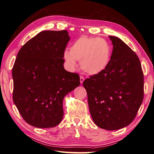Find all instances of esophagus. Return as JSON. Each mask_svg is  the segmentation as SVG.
Instances as JSON below:
<instances>
[{
  "mask_svg": "<svg viewBox=\"0 0 154 154\" xmlns=\"http://www.w3.org/2000/svg\"><path fill=\"white\" fill-rule=\"evenodd\" d=\"M85 80V78H84V77L83 76H80V83H83V81Z\"/></svg>",
  "mask_w": 154,
  "mask_h": 154,
  "instance_id": "obj_1",
  "label": "esophagus"
}]
</instances>
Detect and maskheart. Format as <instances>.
Listing matches in <instances>:
<instances>
[{
	"label": "heart",
	"mask_w": 154,
	"mask_h": 154,
	"mask_svg": "<svg viewBox=\"0 0 154 154\" xmlns=\"http://www.w3.org/2000/svg\"><path fill=\"white\" fill-rule=\"evenodd\" d=\"M111 54L110 46L105 40L83 36L72 44L70 51H65L63 58L71 69L76 67V60H80L83 71L94 75L104 71L108 67Z\"/></svg>",
	"instance_id": "b5f03b06"
}]
</instances>
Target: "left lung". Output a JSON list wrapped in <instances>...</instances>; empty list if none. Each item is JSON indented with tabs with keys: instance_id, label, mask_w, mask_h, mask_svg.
Wrapping results in <instances>:
<instances>
[{
	"instance_id": "8db88e82",
	"label": "left lung",
	"mask_w": 154,
	"mask_h": 154,
	"mask_svg": "<svg viewBox=\"0 0 154 154\" xmlns=\"http://www.w3.org/2000/svg\"><path fill=\"white\" fill-rule=\"evenodd\" d=\"M113 45L110 62L102 72L83 83L92 120L101 128L127 127L136 118L144 96V76L136 53L118 37L109 36Z\"/></svg>"
}]
</instances>
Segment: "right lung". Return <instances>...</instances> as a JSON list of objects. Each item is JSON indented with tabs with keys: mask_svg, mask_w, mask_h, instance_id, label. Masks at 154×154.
I'll return each mask as SVG.
<instances>
[{
	"mask_svg": "<svg viewBox=\"0 0 154 154\" xmlns=\"http://www.w3.org/2000/svg\"><path fill=\"white\" fill-rule=\"evenodd\" d=\"M68 32H40L18 51L12 69L13 100L25 120L37 128H51L63 118V100L80 85L78 74L63 67Z\"/></svg>",
	"mask_w": 154,
	"mask_h": 154,
	"instance_id": "right-lung-1",
	"label": "right lung"
}]
</instances>
